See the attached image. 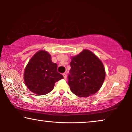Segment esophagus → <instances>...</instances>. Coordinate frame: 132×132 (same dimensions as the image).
Segmentation results:
<instances>
[{
  "instance_id": "obj_1",
  "label": "esophagus",
  "mask_w": 132,
  "mask_h": 132,
  "mask_svg": "<svg viewBox=\"0 0 132 132\" xmlns=\"http://www.w3.org/2000/svg\"><path fill=\"white\" fill-rule=\"evenodd\" d=\"M62 75H63V76H64V78L65 79H67V75H66V74L65 73H63Z\"/></svg>"
}]
</instances>
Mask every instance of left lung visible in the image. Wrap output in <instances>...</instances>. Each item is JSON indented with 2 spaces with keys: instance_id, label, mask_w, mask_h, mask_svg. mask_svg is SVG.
I'll use <instances>...</instances> for the list:
<instances>
[{
  "instance_id": "left-lung-1",
  "label": "left lung",
  "mask_w": 132,
  "mask_h": 132,
  "mask_svg": "<svg viewBox=\"0 0 132 132\" xmlns=\"http://www.w3.org/2000/svg\"><path fill=\"white\" fill-rule=\"evenodd\" d=\"M68 85L70 90L80 97L96 93L103 84L106 72L102 61L93 52L84 49L71 57Z\"/></svg>"
}]
</instances>
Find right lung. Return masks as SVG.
I'll return each instance as SVG.
<instances>
[{
  "instance_id": "add662e5",
  "label": "right lung",
  "mask_w": 132,
  "mask_h": 132,
  "mask_svg": "<svg viewBox=\"0 0 132 132\" xmlns=\"http://www.w3.org/2000/svg\"><path fill=\"white\" fill-rule=\"evenodd\" d=\"M48 52L41 50L34 54L24 69L27 88L37 95H45L53 90L56 82L64 78L57 71V64L52 61Z\"/></svg>"
}]
</instances>
